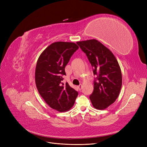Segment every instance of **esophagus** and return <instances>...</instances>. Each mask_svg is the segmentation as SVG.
I'll use <instances>...</instances> for the list:
<instances>
[{
    "mask_svg": "<svg viewBox=\"0 0 147 147\" xmlns=\"http://www.w3.org/2000/svg\"><path fill=\"white\" fill-rule=\"evenodd\" d=\"M82 87V84H80L79 86H78V88L80 90H81Z\"/></svg>",
    "mask_w": 147,
    "mask_h": 147,
    "instance_id": "1",
    "label": "esophagus"
}]
</instances>
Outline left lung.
<instances>
[{"mask_svg": "<svg viewBox=\"0 0 147 147\" xmlns=\"http://www.w3.org/2000/svg\"><path fill=\"white\" fill-rule=\"evenodd\" d=\"M77 44L86 54L93 74L98 76L90 99L96 109H106L120 94L122 86L120 65L112 52L97 40L78 41Z\"/></svg>", "mask_w": 147, "mask_h": 147, "instance_id": "1", "label": "left lung"}]
</instances>
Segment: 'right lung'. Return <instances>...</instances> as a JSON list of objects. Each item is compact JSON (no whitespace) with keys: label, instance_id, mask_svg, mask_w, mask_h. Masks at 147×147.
I'll return each mask as SVG.
<instances>
[{"label":"right lung","instance_id":"1","mask_svg":"<svg viewBox=\"0 0 147 147\" xmlns=\"http://www.w3.org/2000/svg\"><path fill=\"white\" fill-rule=\"evenodd\" d=\"M79 46L73 42L57 41L40 54L35 68V84L41 96L50 107L60 112L73 106L78 92L62 83L65 68Z\"/></svg>","mask_w":147,"mask_h":147}]
</instances>
